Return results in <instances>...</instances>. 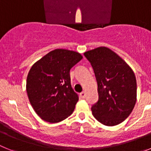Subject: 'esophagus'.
<instances>
[{
    "instance_id": "obj_1",
    "label": "esophagus",
    "mask_w": 151,
    "mask_h": 151,
    "mask_svg": "<svg viewBox=\"0 0 151 151\" xmlns=\"http://www.w3.org/2000/svg\"><path fill=\"white\" fill-rule=\"evenodd\" d=\"M79 95H80V97H82V98H85V91L81 92Z\"/></svg>"
}]
</instances>
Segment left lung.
Returning a JSON list of instances; mask_svg holds the SVG:
<instances>
[{
    "instance_id": "1",
    "label": "left lung",
    "mask_w": 151,
    "mask_h": 151,
    "mask_svg": "<svg viewBox=\"0 0 151 151\" xmlns=\"http://www.w3.org/2000/svg\"><path fill=\"white\" fill-rule=\"evenodd\" d=\"M91 64L97 82L98 101L91 107L98 122L114 126L132 111L137 98V82L132 68L106 47L84 53Z\"/></svg>"
}]
</instances>
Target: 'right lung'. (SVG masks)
Segmentation results:
<instances>
[{
  "mask_svg": "<svg viewBox=\"0 0 151 151\" xmlns=\"http://www.w3.org/2000/svg\"><path fill=\"white\" fill-rule=\"evenodd\" d=\"M82 59L78 52L55 49L33 64L26 91L31 105L43 120L56 123L73 113L78 96L72 88L69 71Z\"/></svg>",
  "mask_w": 151,
  "mask_h": 151,
  "instance_id": "1",
  "label": "right lung"
}]
</instances>
